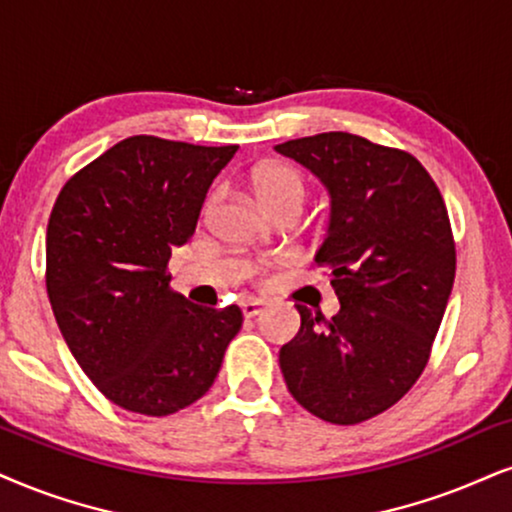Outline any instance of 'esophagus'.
Returning <instances> with one entry per match:
<instances>
[{
  "mask_svg": "<svg viewBox=\"0 0 512 512\" xmlns=\"http://www.w3.org/2000/svg\"><path fill=\"white\" fill-rule=\"evenodd\" d=\"M263 308H266V301H261V299H246V301H242L244 318H256V315L261 313Z\"/></svg>",
  "mask_w": 512,
  "mask_h": 512,
  "instance_id": "obj_1",
  "label": "esophagus"
}]
</instances>
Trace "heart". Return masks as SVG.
<instances>
[{
  "instance_id": "b5f03b06",
  "label": "heart",
  "mask_w": 512,
  "mask_h": 512,
  "mask_svg": "<svg viewBox=\"0 0 512 512\" xmlns=\"http://www.w3.org/2000/svg\"><path fill=\"white\" fill-rule=\"evenodd\" d=\"M251 185L258 201L268 208L270 213L296 211L304 208L308 199V182L299 168L289 163H266L251 173Z\"/></svg>"
}]
</instances>
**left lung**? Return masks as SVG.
<instances>
[{"label":"left lung","mask_w":512,"mask_h":512,"mask_svg":"<svg viewBox=\"0 0 512 512\" xmlns=\"http://www.w3.org/2000/svg\"><path fill=\"white\" fill-rule=\"evenodd\" d=\"M275 149L330 189V230L315 263L342 304L332 320L296 304L301 330L280 349L282 375L315 418L358 425L403 399L430 361L456 280L449 211L403 149L349 132Z\"/></svg>","instance_id":"1"}]
</instances>
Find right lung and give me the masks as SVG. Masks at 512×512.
Masks as SVG:
<instances>
[{
  "instance_id": "add662e5",
  "label": "right lung",
  "mask_w": 512,
  "mask_h": 512,
  "mask_svg": "<svg viewBox=\"0 0 512 512\" xmlns=\"http://www.w3.org/2000/svg\"><path fill=\"white\" fill-rule=\"evenodd\" d=\"M239 147L135 135L61 187L47 225L49 304L94 387L130 413H178L216 380L242 327L239 306L208 308L170 289L208 187Z\"/></svg>"
}]
</instances>
